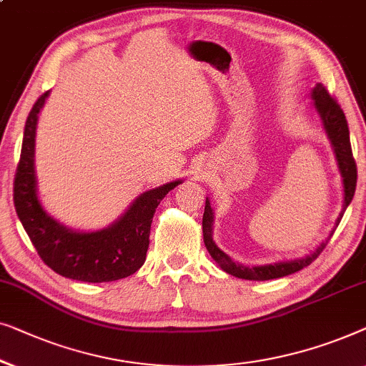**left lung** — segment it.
Wrapping results in <instances>:
<instances>
[{
	"mask_svg": "<svg viewBox=\"0 0 366 366\" xmlns=\"http://www.w3.org/2000/svg\"><path fill=\"white\" fill-rule=\"evenodd\" d=\"M313 97V106L320 116L323 122V129H325L328 139H330L333 152H335L337 162L340 174L343 177V209L340 212L337 219V227L342 220L345 210L352 202L355 187H357V162L353 159L352 152V144H350V131H348V122L345 117V112L337 99L333 96L328 94L327 87L323 84H317L312 91ZM212 225H214V212L210 207L209 199H205V210L202 217V232H204V244L207 247L209 254L212 259L217 262L220 269L227 274L237 277V279H245V280H272V279H280V277L295 274V272L302 270L303 267L310 265L318 255L322 254L328 240L322 242L315 250L310 254L302 257V259L288 260V262H277V264L269 265H257V267H245L230 259L227 254H224L222 250L215 245L212 239ZM333 232L330 234V237Z\"/></svg>",
	"mask_w": 366,
	"mask_h": 366,
	"instance_id": "8db88e82",
	"label": "left lung"
}]
</instances>
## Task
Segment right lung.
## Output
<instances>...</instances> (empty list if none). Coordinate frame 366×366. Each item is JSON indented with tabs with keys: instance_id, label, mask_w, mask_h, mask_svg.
I'll return each mask as SVG.
<instances>
[{
	"instance_id": "add662e5",
	"label": "right lung",
	"mask_w": 366,
	"mask_h": 366,
	"mask_svg": "<svg viewBox=\"0 0 366 366\" xmlns=\"http://www.w3.org/2000/svg\"><path fill=\"white\" fill-rule=\"evenodd\" d=\"M49 91L38 97L24 126L21 157L14 176L13 200L19 220L46 265L56 274L79 282H112L141 269L149 249L154 212L161 200L182 181L164 184L139 195L131 207L96 232H76L46 212L38 199L34 172V137L38 114Z\"/></svg>"
}]
</instances>
